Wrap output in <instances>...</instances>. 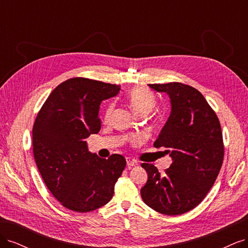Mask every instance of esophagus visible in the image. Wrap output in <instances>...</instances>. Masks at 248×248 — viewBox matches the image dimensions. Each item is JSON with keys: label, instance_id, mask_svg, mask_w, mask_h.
<instances>
[{"label": "esophagus", "instance_id": "esophagus-1", "mask_svg": "<svg viewBox=\"0 0 248 248\" xmlns=\"http://www.w3.org/2000/svg\"><path fill=\"white\" fill-rule=\"evenodd\" d=\"M126 161H127V167H128V168L138 166V161L134 158H131V157H127Z\"/></svg>", "mask_w": 248, "mask_h": 248}]
</instances>
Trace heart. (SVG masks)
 <instances>
[{"label": "heart", "mask_w": 248, "mask_h": 248, "mask_svg": "<svg viewBox=\"0 0 248 248\" xmlns=\"http://www.w3.org/2000/svg\"><path fill=\"white\" fill-rule=\"evenodd\" d=\"M128 100L131 108L137 114H141V112H148L151 110L156 106V96L154 93L146 87H134L128 94ZM112 110V104L109 103L104 110L103 118L108 120L110 112Z\"/></svg>", "instance_id": "b5f03b06"}]
</instances>
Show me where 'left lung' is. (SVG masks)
I'll list each match as a JSON object with an SVG mask.
<instances>
[{
    "label": "left lung",
    "mask_w": 248,
    "mask_h": 248,
    "mask_svg": "<svg viewBox=\"0 0 248 248\" xmlns=\"http://www.w3.org/2000/svg\"><path fill=\"white\" fill-rule=\"evenodd\" d=\"M167 93L170 114L155 148L164 147L172 162L164 175L152 163H141L148 174L140 196L145 204L166 215H180L205 199L219 174L223 141L219 120L197 89L181 82L150 84Z\"/></svg>",
    "instance_id": "8db88e82"
}]
</instances>
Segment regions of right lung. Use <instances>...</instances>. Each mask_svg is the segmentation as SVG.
Segmentation results:
<instances>
[{
    "label": "right lung",
    "instance_id": "obj_1",
    "mask_svg": "<svg viewBox=\"0 0 248 248\" xmlns=\"http://www.w3.org/2000/svg\"><path fill=\"white\" fill-rule=\"evenodd\" d=\"M121 86L84 78L60 84L50 93L33 126V153L47 188L76 212H90L111 200L126 167L122 155L100 158L88 150L86 139L101 128L102 100Z\"/></svg>",
    "mask_w": 248,
    "mask_h": 248
}]
</instances>
